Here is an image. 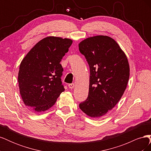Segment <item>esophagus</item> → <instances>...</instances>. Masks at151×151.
Returning <instances> with one entry per match:
<instances>
[{
  "label": "esophagus",
  "instance_id": "obj_1",
  "mask_svg": "<svg viewBox=\"0 0 151 151\" xmlns=\"http://www.w3.org/2000/svg\"><path fill=\"white\" fill-rule=\"evenodd\" d=\"M75 85H76L75 83L69 84H68V87H69V88H70V89H73V88H74Z\"/></svg>",
  "mask_w": 151,
  "mask_h": 151
}]
</instances>
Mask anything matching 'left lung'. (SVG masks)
Returning a JSON list of instances; mask_svg holds the SVG:
<instances>
[{
	"instance_id": "left-lung-1",
	"label": "left lung",
	"mask_w": 151,
	"mask_h": 151,
	"mask_svg": "<svg viewBox=\"0 0 151 151\" xmlns=\"http://www.w3.org/2000/svg\"><path fill=\"white\" fill-rule=\"evenodd\" d=\"M90 68L88 97L79 104L87 115L101 117L115 106L127 88L130 67L125 52L108 36L87 38L79 43Z\"/></svg>"
}]
</instances>
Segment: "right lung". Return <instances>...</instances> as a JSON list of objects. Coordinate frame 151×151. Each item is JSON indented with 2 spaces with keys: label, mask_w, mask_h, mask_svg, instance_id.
Wrapping results in <instances>:
<instances>
[{
  "label": "right lung",
  "mask_w": 151,
  "mask_h": 151,
  "mask_svg": "<svg viewBox=\"0 0 151 151\" xmlns=\"http://www.w3.org/2000/svg\"><path fill=\"white\" fill-rule=\"evenodd\" d=\"M73 41L48 36L36 43L22 59L18 72L21 98L35 112L48 110L65 91L60 62Z\"/></svg>",
  "instance_id": "obj_1"
}]
</instances>
